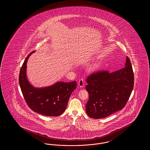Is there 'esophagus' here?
Instances as JSON below:
<instances>
[{"label":"esophagus","mask_w":150,"mask_h":150,"mask_svg":"<svg viewBox=\"0 0 150 150\" xmlns=\"http://www.w3.org/2000/svg\"><path fill=\"white\" fill-rule=\"evenodd\" d=\"M78 86L80 88H83L84 86V80L83 79H81L79 80L78 83Z\"/></svg>","instance_id":"34e87169"}]
</instances>
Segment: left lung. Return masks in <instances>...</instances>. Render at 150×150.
<instances>
[{"label":"left lung","instance_id":"1","mask_svg":"<svg viewBox=\"0 0 150 150\" xmlns=\"http://www.w3.org/2000/svg\"><path fill=\"white\" fill-rule=\"evenodd\" d=\"M124 68L110 73L97 72L88 77L89 100L86 112L93 119H102L125 107L134 86V74L128 57Z\"/></svg>","mask_w":150,"mask_h":150}]
</instances>
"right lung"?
Returning <instances> with one entry per match:
<instances>
[{"label": "right lung", "mask_w": 150, "mask_h": 150, "mask_svg": "<svg viewBox=\"0 0 150 150\" xmlns=\"http://www.w3.org/2000/svg\"><path fill=\"white\" fill-rule=\"evenodd\" d=\"M30 53L22 66L19 84L22 93L29 107L36 113L47 116H57L64 113L72 92L76 88L75 81L57 82L52 86L35 88L29 83L26 76L27 61Z\"/></svg>", "instance_id": "right-lung-1"}]
</instances>
